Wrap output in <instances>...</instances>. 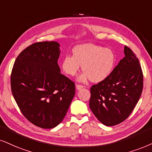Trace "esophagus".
Returning a JSON list of instances; mask_svg holds the SVG:
<instances>
[{
  "label": "esophagus",
  "mask_w": 152,
  "mask_h": 152,
  "mask_svg": "<svg viewBox=\"0 0 152 152\" xmlns=\"http://www.w3.org/2000/svg\"><path fill=\"white\" fill-rule=\"evenodd\" d=\"M76 89H77V90H80L81 88H83V86L82 85H79V84H76Z\"/></svg>",
  "instance_id": "34e87169"
}]
</instances>
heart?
<instances>
[{
    "instance_id": "1",
    "label": "heart",
    "mask_w": 152,
    "mask_h": 152,
    "mask_svg": "<svg viewBox=\"0 0 152 152\" xmlns=\"http://www.w3.org/2000/svg\"><path fill=\"white\" fill-rule=\"evenodd\" d=\"M115 64L114 52L107 48L93 43L76 45L72 51V57L66 56L62 62V69L65 74L74 76L82 66L83 73L79 80L88 79L93 83L104 80L112 72Z\"/></svg>"
}]
</instances>
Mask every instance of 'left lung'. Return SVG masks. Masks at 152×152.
<instances>
[{
	"instance_id": "1",
	"label": "left lung",
	"mask_w": 152,
	"mask_h": 152,
	"mask_svg": "<svg viewBox=\"0 0 152 152\" xmlns=\"http://www.w3.org/2000/svg\"><path fill=\"white\" fill-rule=\"evenodd\" d=\"M125 57L103 81L90 88L89 106L102 124L113 126L124 121L133 111L143 89L139 59L128 46Z\"/></svg>"
}]
</instances>
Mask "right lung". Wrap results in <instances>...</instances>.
<instances>
[{
  "label": "right lung",
  "instance_id": "1",
  "mask_svg": "<svg viewBox=\"0 0 152 152\" xmlns=\"http://www.w3.org/2000/svg\"><path fill=\"white\" fill-rule=\"evenodd\" d=\"M59 44L38 42L17 57L10 76L13 97L28 121L45 129L64 119L75 95V83L60 73Z\"/></svg>",
  "mask_w": 152,
  "mask_h": 152
}]
</instances>
